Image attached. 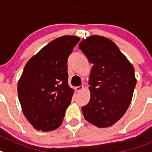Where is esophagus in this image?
<instances>
[{
    "label": "esophagus",
    "mask_w": 152,
    "mask_h": 152,
    "mask_svg": "<svg viewBox=\"0 0 152 152\" xmlns=\"http://www.w3.org/2000/svg\"><path fill=\"white\" fill-rule=\"evenodd\" d=\"M83 88H84L83 86H79V87H75V90H76V93H80V92L83 90Z\"/></svg>",
    "instance_id": "1"
}]
</instances>
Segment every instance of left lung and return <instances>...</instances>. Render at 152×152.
Returning <instances> with one entry per match:
<instances>
[{"label":"left lung","instance_id":"8db88e82","mask_svg":"<svg viewBox=\"0 0 152 152\" xmlns=\"http://www.w3.org/2000/svg\"><path fill=\"white\" fill-rule=\"evenodd\" d=\"M79 48L93 65L90 102L82 108L84 118L99 128L111 126L123 117L132 102L137 83L134 67L115 43L103 36L92 35Z\"/></svg>","mask_w":152,"mask_h":152}]
</instances>
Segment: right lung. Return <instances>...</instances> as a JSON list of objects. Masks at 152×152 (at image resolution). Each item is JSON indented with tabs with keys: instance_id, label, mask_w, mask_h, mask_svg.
I'll list each match as a JSON object with an SVG mask.
<instances>
[{
	"instance_id": "add662e5",
	"label": "right lung",
	"mask_w": 152,
	"mask_h": 152,
	"mask_svg": "<svg viewBox=\"0 0 152 152\" xmlns=\"http://www.w3.org/2000/svg\"><path fill=\"white\" fill-rule=\"evenodd\" d=\"M80 38L65 35L53 39L28 61L18 81L24 115L38 131H53L63 121L74 90L67 83V58Z\"/></svg>"
}]
</instances>
